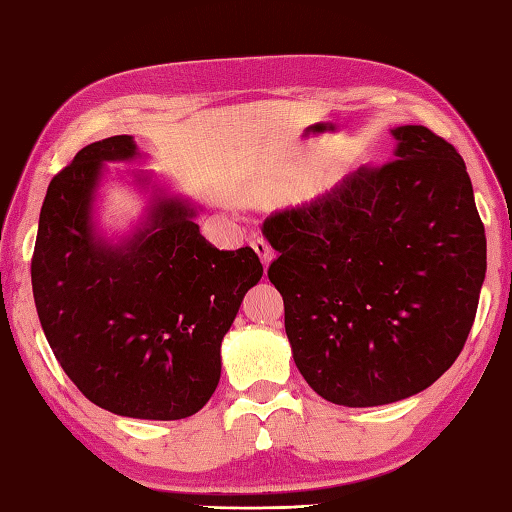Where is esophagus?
I'll return each mask as SVG.
<instances>
[{"label": "esophagus", "mask_w": 512, "mask_h": 512, "mask_svg": "<svg viewBox=\"0 0 512 512\" xmlns=\"http://www.w3.org/2000/svg\"><path fill=\"white\" fill-rule=\"evenodd\" d=\"M250 246L255 248V253L259 255V259H262V264L268 266L270 259H273V248H270V244L266 242V239L264 237H257V239H253V242H250Z\"/></svg>", "instance_id": "1"}]
</instances>
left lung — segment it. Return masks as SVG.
<instances>
[{"mask_svg": "<svg viewBox=\"0 0 512 512\" xmlns=\"http://www.w3.org/2000/svg\"><path fill=\"white\" fill-rule=\"evenodd\" d=\"M393 162L264 222L293 359L308 386L366 408L422 393L453 366L486 277V235L462 155L397 126Z\"/></svg>", "mask_w": 512, "mask_h": 512, "instance_id": "left-lung-1", "label": "left lung"}]
</instances>
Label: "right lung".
Here are the masks:
<instances>
[{"mask_svg": "<svg viewBox=\"0 0 512 512\" xmlns=\"http://www.w3.org/2000/svg\"><path fill=\"white\" fill-rule=\"evenodd\" d=\"M139 157L130 135L79 150L48 184L30 277L50 348L84 397L135 419L202 410L222 375V339L264 275L250 246L219 250L186 199L155 193L119 244L97 233L104 162ZM148 186V175H137Z\"/></svg>", "mask_w": 512, "mask_h": 512, "instance_id": "1", "label": "right lung"}]
</instances>
